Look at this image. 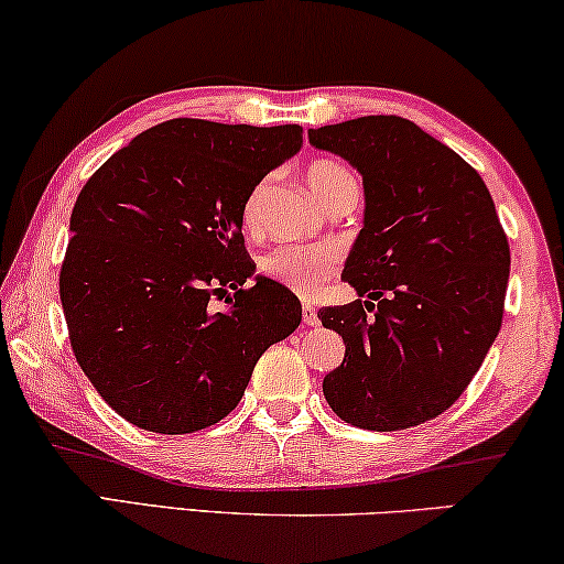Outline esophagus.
I'll use <instances>...</instances> for the list:
<instances>
[{
  "label": "esophagus",
  "instance_id": "obj_1",
  "mask_svg": "<svg viewBox=\"0 0 564 564\" xmlns=\"http://www.w3.org/2000/svg\"><path fill=\"white\" fill-rule=\"evenodd\" d=\"M301 316H304V324H319V316H316V308L312 304H304L301 306Z\"/></svg>",
  "mask_w": 564,
  "mask_h": 564
}]
</instances>
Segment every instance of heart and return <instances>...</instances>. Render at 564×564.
Instances as JSON below:
<instances>
[{
  "mask_svg": "<svg viewBox=\"0 0 564 564\" xmlns=\"http://www.w3.org/2000/svg\"><path fill=\"white\" fill-rule=\"evenodd\" d=\"M306 184L324 206L335 202L339 194L347 192V188L358 186L355 184L352 173L335 161H316L308 165ZM268 192H271V181L265 178L252 188L248 202H245L242 221L248 229H258L260 209H263ZM335 268L337 252L335 248H329V245H281V248H275L263 258V271L271 275V279L289 285L291 291L301 293V296H314V293H319L324 281L335 273Z\"/></svg>",
  "mask_w": 564,
  "mask_h": 564,
  "instance_id": "obj_1",
  "label": "heart"
}]
</instances>
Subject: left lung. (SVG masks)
I'll return each mask as SVG.
<instances>
[{
    "label": "left lung",
    "mask_w": 564,
    "mask_h": 564,
    "mask_svg": "<svg viewBox=\"0 0 564 564\" xmlns=\"http://www.w3.org/2000/svg\"><path fill=\"white\" fill-rule=\"evenodd\" d=\"M362 176V229L343 279L358 291L319 319L345 339L322 391L343 422L395 432L459 399L496 343L509 240L478 171L422 127L368 115L308 130Z\"/></svg>",
    "instance_id": "8db88e82"
}]
</instances>
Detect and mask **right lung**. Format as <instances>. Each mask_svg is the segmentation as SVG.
<instances>
[{
    "instance_id": "add662e5",
    "label": "right lung",
    "mask_w": 564,
    "mask_h": 564,
    "mask_svg": "<svg viewBox=\"0 0 564 564\" xmlns=\"http://www.w3.org/2000/svg\"><path fill=\"white\" fill-rule=\"evenodd\" d=\"M304 145L299 124L169 120L117 150L78 194L61 268L70 347L127 422L188 434L240 403L301 304L245 256L260 178ZM226 299L216 312L208 301Z\"/></svg>"
}]
</instances>
